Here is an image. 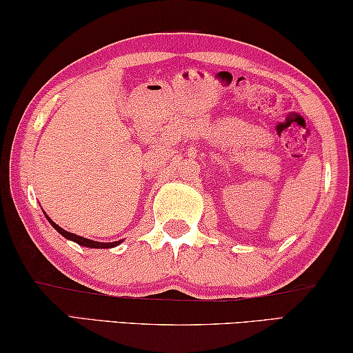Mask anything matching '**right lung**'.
Wrapping results in <instances>:
<instances>
[{
  "mask_svg": "<svg viewBox=\"0 0 353 353\" xmlns=\"http://www.w3.org/2000/svg\"><path fill=\"white\" fill-rule=\"evenodd\" d=\"M46 218H48V216H46ZM48 221H50L51 225L54 227V229H56V230L59 232V234H61L62 236L67 238V240H71V241H74V243H77V244H81V246H85V248H94V249H107V248H115V246H118L119 243H121V241H115V243H98V241L88 240V238H82V236H79V235L70 234V232L63 230L62 227H59V225L54 223V221H51L50 218H48Z\"/></svg>",
  "mask_w": 353,
  "mask_h": 353,
  "instance_id": "1",
  "label": "right lung"
}]
</instances>
